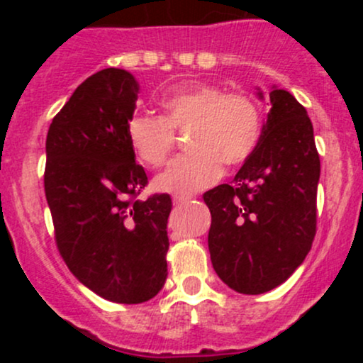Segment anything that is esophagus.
<instances>
[{"instance_id":"obj_1","label":"esophagus","mask_w":363,"mask_h":363,"mask_svg":"<svg viewBox=\"0 0 363 363\" xmlns=\"http://www.w3.org/2000/svg\"><path fill=\"white\" fill-rule=\"evenodd\" d=\"M172 201H174V205L176 206H179V205H186V203H189L191 201V196H174L172 198Z\"/></svg>"}]
</instances>
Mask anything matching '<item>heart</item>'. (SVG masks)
Masks as SVG:
<instances>
[{
    "label": "heart",
    "instance_id": "obj_1",
    "mask_svg": "<svg viewBox=\"0 0 363 363\" xmlns=\"http://www.w3.org/2000/svg\"><path fill=\"white\" fill-rule=\"evenodd\" d=\"M165 116L135 114L126 133L141 162L158 167L169 157L176 131L189 129L187 147L155 177L160 193L189 196L216 182L227 165H239L251 157L261 135V116L252 99L227 94L210 83L176 86L162 99Z\"/></svg>",
    "mask_w": 363,
    "mask_h": 363
}]
</instances>
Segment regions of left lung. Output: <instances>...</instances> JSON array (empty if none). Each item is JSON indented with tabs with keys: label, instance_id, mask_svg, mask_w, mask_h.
Here are the masks:
<instances>
[{
	"label": "left lung",
	"instance_id": "left-lung-1",
	"mask_svg": "<svg viewBox=\"0 0 363 363\" xmlns=\"http://www.w3.org/2000/svg\"><path fill=\"white\" fill-rule=\"evenodd\" d=\"M269 104L259 141L234 181L203 194L211 213V264L225 285L245 295L289 280L315 235L320 162L312 123L297 99L277 85Z\"/></svg>",
	"mask_w": 363,
	"mask_h": 363
}]
</instances>
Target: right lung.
Wrapping results in <instances>:
<instances>
[{
  "mask_svg": "<svg viewBox=\"0 0 363 363\" xmlns=\"http://www.w3.org/2000/svg\"><path fill=\"white\" fill-rule=\"evenodd\" d=\"M140 83L106 68L86 78L52 119L45 140V199L62 259L82 285L118 303L153 298L167 280L169 194L147 186L128 121Z\"/></svg>",
  "mask_w": 363,
  "mask_h": 363,
  "instance_id": "1",
  "label": "right lung"
}]
</instances>
